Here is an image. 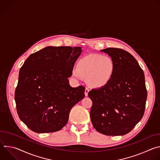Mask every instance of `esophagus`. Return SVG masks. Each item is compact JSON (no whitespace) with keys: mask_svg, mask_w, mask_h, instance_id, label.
I'll return each mask as SVG.
<instances>
[{"mask_svg":"<svg viewBox=\"0 0 160 160\" xmlns=\"http://www.w3.org/2000/svg\"><path fill=\"white\" fill-rule=\"evenodd\" d=\"M89 92V88H86L85 90V96H88V94Z\"/></svg>","mask_w":160,"mask_h":160,"instance_id":"esophagus-1","label":"esophagus"}]
</instances>
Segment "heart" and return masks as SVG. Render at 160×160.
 Listing matches in <instances>:
<instances>
[{"label":"heart","mask_w":160,"mask_h":160,"mask_svg":"<svg viewBox=\"0 0 160 160\" xmlns=\"http://www.w3.org/2000/svg\"><path fill=\"white\" fill-rule=\"evenodd\" d=\"M115 71V63L108 56L90 54L80 59L77 68L72 70V77L76 80L86 78L90 86L102 87L111 80Z\"/></svg>","instance_id":"heart-1"}]
</instances>
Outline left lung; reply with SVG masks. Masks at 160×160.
Returning a JSON list of instances; mask_svg holds the SVG:
<instances>
[{
    "instance_id": "left-lung-1",
    "label": "left lung",
    "mask_w": 160,
    "mask_h": 160,
    "mask_svg": "<svg viewBox=\"0 0 160 160\" xmlns=\"http://www.w3.org/2000/svg\"><path fill=\"white\" fill-rule=\"evenodd\" d=\"M115 63V71L105 86L89 91L90 116L94 128L106 135H123L142 119L147 90L143 70L129 52L118 48L101 50Z\"/></svg>"
}]
</instances>
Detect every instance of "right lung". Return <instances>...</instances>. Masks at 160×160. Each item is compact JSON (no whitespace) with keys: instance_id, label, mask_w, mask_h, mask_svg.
<instances>
[{"instance_id":"obj_1","label":"right lung","mask_w":160,"mask_h":160,"mask_svg":"<svg viewBox=\"0 0 160 160\" xmlns=\"http://www.w3.org/2000/svg\"><path fill=\"white\" fill-rule=\"evenodd\" d=\"M82 48H45L31 54L19 70L15 102L20 120L37 133L60 130L72 108L85 97V87L70 85Z\"/></svg>"}]
</instances>
